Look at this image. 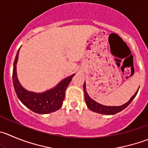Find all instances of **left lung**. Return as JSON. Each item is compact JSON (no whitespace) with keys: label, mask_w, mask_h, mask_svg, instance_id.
I'll use <instances>...</instances> for the list:
<instances>
[{"label":"left lung","mask_w":148,"mask_h":148,"mask_svg":"<svg viewBox=\"0 0 148 148\" xmlns=\"http://www.w3.org/2000/svg\"><path fill=\"white\" fill-rule=\"evenodd\" d=\"M84 95H85V101L86 103L87 107L89 108L91 110L94 111L95 112H98V113L101 114H105V115H113V114L117 113V112H121V110H123V109L126 108L131 102H132L134 97H136V94L138 92V90L136 91L133 96L129 100V102H126L124 105H121V106H105V105H100V104L97 103V102L93 100L91 98L89 97V96L88 95L86 92V83L84 82Z\"/></svg>","instance_id":"1"}]
</instances>
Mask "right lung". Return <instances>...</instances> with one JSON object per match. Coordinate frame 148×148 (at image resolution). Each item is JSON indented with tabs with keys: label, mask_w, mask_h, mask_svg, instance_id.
<instances>
[{
	"label": "right lung",
	"mask_w": 148,
	"mask_h": 148,
	"mask_svg": "<svg viewBox=\"0 0 148 148\" xmlns=\"http://www.w3.org/2000/svg\"><path fill=\"white\" fill-rule=\"evenodd\" d=\"M19 49L14 62L13 84L19 100L33 112L38 114H47L58 110L62 107L65 97V90L75 75H72L62 81L55 88L41 94L30 92L20 85L16 76V62Z\"/></svg>",
	"instance_id": "add662e5"
}]
</instances>
